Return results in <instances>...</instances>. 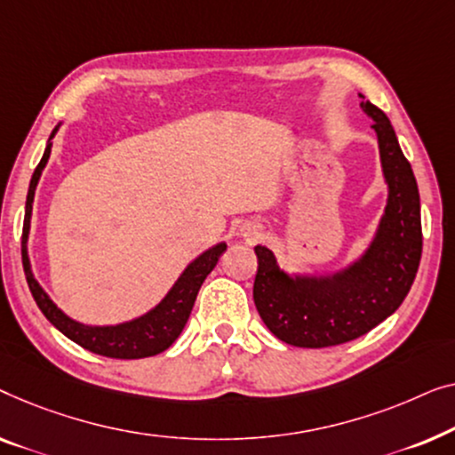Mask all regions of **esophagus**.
<instances>
[{
	"mask_svg": "<svg viewBox=\"0 0 455 455\" xmlns=\"http://www.w3.org/2000/svg\"><path fill=\"white\" fill-rule=\"evenodd\" d=\"M261 235H264V228H261L258 222H245V225L241 227V236L247 241H258Z\"/></svg>",
	"mask_w": 455,
	"mask_h": 455,
	"instance_id": "obj_1",
	"label": "esophagus"
}]
</instances>
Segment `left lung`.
<instances>
[{"mask_svg":"<svg viewBox=\"0 0 455 455\" xmlns=\"http://www.w3.org/2000/svg\"><path fill=\"white\" fill-rule=\"evenodd\" d=\"M361 99L373 121L387 185L386 208L369 245L334 272H286L272 249L255 245V307L267 330L291 347L325 348L367 334L402 305L420 264V197L412 166L387 115Z\"/></svg>","mask_w":455,"mask_h":455,"instance_id":"1","label":"left lung"}]
</instances>
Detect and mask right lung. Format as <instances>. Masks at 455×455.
<instances>
[{"instance_id":"obj_1","label":"right lung","mask_w":455,"mask_h":455,"mask_svg":"<svg viewBox=\"0 0 455 455\" xmlns=\"http://www.w3.org/2000/svg\"><path fill=\"white\" fill-rule=\"evenodd\" d=\"M61 124L55 125V130L51 132L47 148L41 163L33 172L28 185V196H27V210H24V228H22V264L24 274H27L28 289L33 292L38 309L43 311V315L61 331L63 336H68L69 340L80 344L82 348L91 350L94 355H102L108 358H146L163 353L177 340L181 334L185 323H188L189 313L194 309L196 297L200 292V286L210 272L214 270V266L219 264V258L227 251V243H216L214 247L206 249V251L197 255V258L188 264V267L181 272V276L175 280V284L171 286L169 292L161 299V303H156L150 311L142 313V315L130 319V322L111 323V325H88L82 322H76L63 313L60 307L53 303V299L47 292L38 280L35 278L33 266H30L28 258V235H30V219H33V202H35V191L41 179L44 166L51 156V148L57 130Z\"/></svg>"}]
</instances>
